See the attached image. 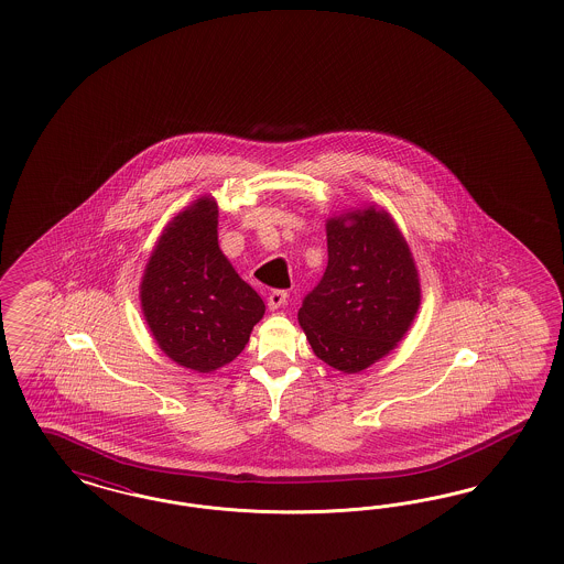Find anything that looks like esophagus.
Instances as JSON below:
<instances>
[{
    "mask_svg": "<svg viewBox=\"0 0 564 564\" xmlns=\"http://www.w3.org/2000/svg\"><path fill=\"white\" fill-rule=\"evenodd\" d=\"M286 301H289V292L286 291H272L270 292V296H268V305H270V310H278V307H282Z\"/></svg>",
    "mask_w": 564,
    "mask_h": 564,
    "instance_id": "obj_1",
    "label": "esophagus"
}]
</instances>
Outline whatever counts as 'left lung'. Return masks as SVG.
<instances>
[{"mask_svg":"<svg viewBox=\"0 0 564 564\" xmlns=\"http://www.w3.org/2000/svg\"><path fill=\"white\" fill-rule=\"evenodd\" d=\"M328 265L305 294L299 322L313 354L359 372L389 354L420 305L412 252L384 210L340 215L326 226Z\"/></svg>","mask_w":564,"mask_h":564,"instance_id":"obj_1","label":"left lung"}]
</instances>
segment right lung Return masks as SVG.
<instances>
[{
  "label": "right lung",
  "mask_w": 564,
  "mask_h": 564,
  "mask_svg": "<svg viewBox=\"0 0 564 564\" xmlns=\"http://www.w3.org/2000/svg\"><path fill=\"white\" fill-rule=\"evenodd\" d=\"M142 310L159 347L180 366L210 372L245 351L265 305L217 245V207L182 210L148 261Z\"/></svg>",
  "instance_id": "obj_1"
}]
</instances>
